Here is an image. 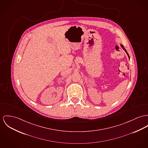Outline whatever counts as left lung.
<instances>
[{"label": "left lung", "instance_id": "8db88e82", "mask_svg": "<svg viewBox=\"0 0 148 148\" xmlns=\"http://www.w3.org/2000/svg\"><path fill=\"white\" fill-rule=\"evenodd\" d=\"M121 47H122V48H123V49H124V50H125V52H126V53H127V55H128V57H129V58H130V56H129V55H128V53H127V51H126V50H125V48H124V47H123V46H122V45H121Z\"/></svg>", "mask_w": 148, "mask_h": 148}]
</instances>
